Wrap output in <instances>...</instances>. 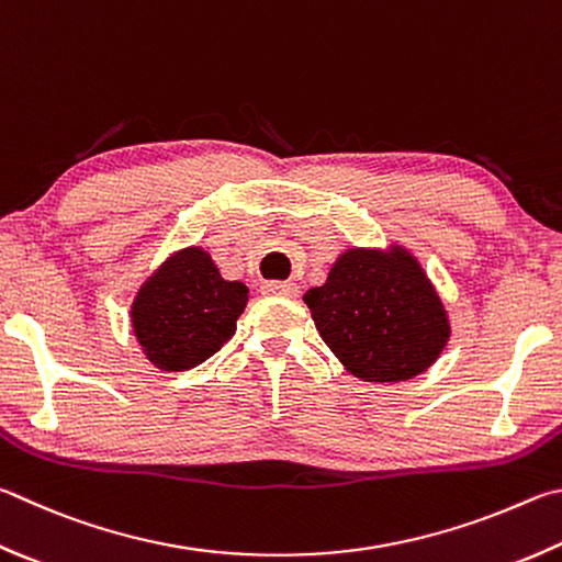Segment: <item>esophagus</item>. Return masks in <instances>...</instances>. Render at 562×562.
I'll use <instances>...</instances> for the list:
<instances>
[{
  "label": "esophagus",
  "instance_id": "34e87169",
  "mask_svg": "<svg viewBox=\"0 0 562 562\" xmlns=\"http://www.w3.org/2000/svg\"><path fill=\"white\" fill-rule=\"evenodd\" d=\"M262 292L272 294V297H294V294H297V284L270 280V282H262Z\"/></svg>",
  "mask_w": 562,
  "mask_h": 562
}]
</instances>
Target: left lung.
Returning <instances> with one entry per match:
<instances>
[{
  "label": "left lung",
  "mask_w": 562,
  "mask_h": 562,
  "mask_svg": "<svg viewBox=\"0 0 562 562\" xmlns=\"http://www.w3.org/2000/svg\"><path fill=\"white\" fill-rule=\"evenodd\" d=\"M316 331L351 375L411 381L440 359L452 326L440 292L405 246L349 248L304 292Z\"/></svg>",
  "instance_id": "obj_1"
}]
</instances>
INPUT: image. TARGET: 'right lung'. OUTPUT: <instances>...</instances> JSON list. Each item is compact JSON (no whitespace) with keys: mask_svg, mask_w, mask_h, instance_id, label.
Returning <instances> with one entry per match:
<instances>
[{"mask_svg":"<svg viewBox=\"0 0 562 562\" xmlns=\"http://www.w3.org/2000/svg\"><path fill=\"white\" fill-rule=\"evenodd\" d=\"M246 304V284L223 280L211 252L189 246L139 284L130 307L132 334L155 369L189 371L236 334Z\"/></svg>","mask_w":562,"mask_h":562,"instance_id":"1","label":"right lung"}]
</instances>
